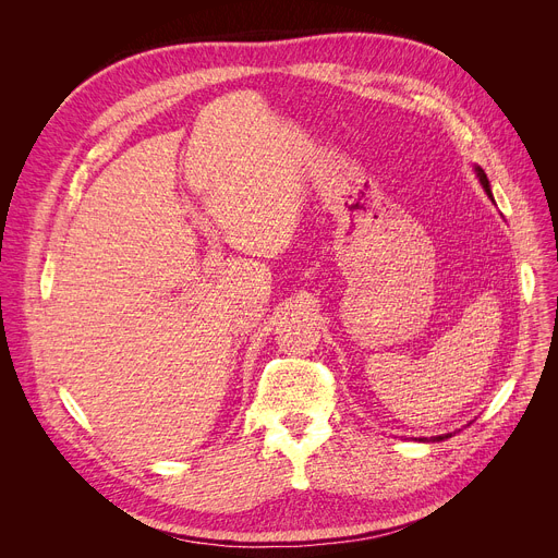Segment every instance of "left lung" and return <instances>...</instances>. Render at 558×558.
I'll use <instances>...</instances> for the list:
<instances>
[{
  "label": "left lung",
  "mask_w": 558,
  "mask_h": 558,
  "mask_svg": "<svg viewBox=\"0 0 558 558\" xmlns=\"http://www.w3.org/2000/svg\"><path fill=\"white\" fill-rule=\"evenodd\" d=\"M477 175H480V181H482V185H484L486 194L493 198V194H490V185H488V179H486V173H484L482 169H477ZM438 438H444V436H438Z\"/></svg>",
  "instance_id": "8db88e82"
}]
</instances>
